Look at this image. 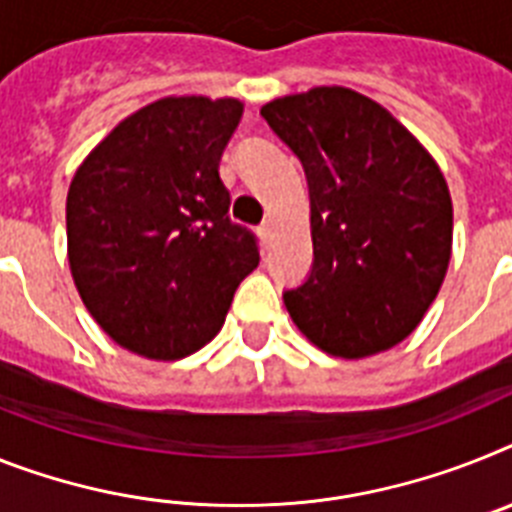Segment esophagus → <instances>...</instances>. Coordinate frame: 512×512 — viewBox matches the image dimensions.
I'll list each match as a JSON object with an SVG mask.
<instances>
[{"mask_svg":"<svg viewBox=\"0 0 512 512\" xmlns=\"http://www.w3.org/2000/svg\"><path fill=\"white\" fill-rule=\"evenodd\" d=\"M257 234H260V239H263V244L270 242V236H273V223L265 221L260 229H257Z\"/></svg>","mask_w":512,"mask_h":512,"instance_id":"1","label":"esophagus"}]
</instances>
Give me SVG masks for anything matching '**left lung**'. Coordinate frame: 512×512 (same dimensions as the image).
<instances>
[{"mask_svg": "<svg viewBox=\"0 0 512 512\" xmlns=\"http://www.w3.org/2000/svg\"><path fill=\"white\" fill-rule=\"evenodd\" d=\"M302 161L315 263L283 294L291 320L330 356L364 359L414 333L453 252L445 176L385 106L341 85L260 109Z\"/></svg>", "mask_w": 512, "mask_h": 512, "instance_id": "8db88e82", "label": "left lung"}]
</instances>
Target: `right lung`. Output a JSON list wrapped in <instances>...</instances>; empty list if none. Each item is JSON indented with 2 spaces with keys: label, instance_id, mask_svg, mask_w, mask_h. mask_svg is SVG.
Instances as JSON below:
<instances>
[{
  "label": "right lung",
  "instance_id": "right-lung-1",
  "mask_svg": "<svg viewBox=\"0 0 512 512\" xmlns=\"http://www.w3.org/2000/svg\"><path fill=\"white\" fill-rule=\"evenodd\" d=\"M242 111L239 98H158L72 176V281L98 328L132 354L174 362L203 349L260 263L255 236L226 216L218 174Z\"/></svg>",
  "mask_w": 512,
  "mask_h": 512
}]
</instances>
